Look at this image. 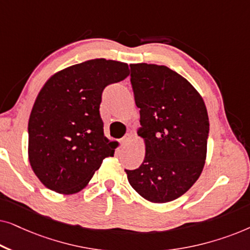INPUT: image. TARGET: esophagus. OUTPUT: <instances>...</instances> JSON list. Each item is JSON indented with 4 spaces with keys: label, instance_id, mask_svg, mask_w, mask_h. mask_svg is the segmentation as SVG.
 <instances>
[{
    "label": "esophagus",
    "instance_id": "obj_1",
    "mask_svg": "<svg viewBox=\"0 0 250 250\" xmlns=\"http://www.w3.org/2000/svg\"><path fill=\"white\" fill-rule=\"evenodd\" d=\"M129 139H131V138H129V135H125L124 138H123V139L121 140V146H127L128 142H129Z\"/></svg>",
    "mask_w": 250,
    "mask_h": 250
}]
</instances>
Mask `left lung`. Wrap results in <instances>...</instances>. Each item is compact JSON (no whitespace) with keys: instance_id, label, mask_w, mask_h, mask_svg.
<instances>
[{"instance_id":"obj_1","label":"left lung","mask_w":250,"mask_h":250,"mask_svg":"<svg viewBox=\"0 0 250 250\" xmlns=\"http://www.w3.org/2000/svg\"><path fill=\"white\" fill-rule=\"evenodd\" d=\"M131 83L146 156L139 168L125 169L127 180L145 199L168 203L203 172L209 133L206 105L186 78L166 66L133 63Z\"/></svg>"}]
</instances>
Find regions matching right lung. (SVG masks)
<instances>
[{
	"label": "right lung",
	"instance_id": "1",
	"mask_svg": "<svg viewBox=\"0 0 250 250\" xmlns=\"http://www.w3.org/2000/svg\"><path fill=\"white\" fill-rule=\"evenodd\" d=\"M129 75L121 61L92 59L51 76L37 95L28 122V158L47 189L73 194L84 189L115 142L104 134L101 95Z\"/></svg>",
	"mask_w": 250,
	"mask_h": 250
}]
</instances>
